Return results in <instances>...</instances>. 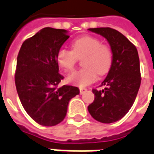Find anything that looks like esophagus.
I'll return each instance as SVG.
<instances>
[{
  "instance_id": "esophagus-1",
  "label": "esophagus",
  "mask_w": 154,
  "mask_h": 154,
  "mask_svg": "<svg viewBox=\"0 0 154 154\" xmlns=\"http://www.w3.org/2000/svg\"><path fill=\"white\" fill-rule=\"evenodd\" d=\"M79 91H80V94H84L86 91H87V89H85V88H80Z\"/></svg>"
}]
</instances>
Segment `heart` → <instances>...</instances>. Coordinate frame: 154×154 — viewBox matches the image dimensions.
Instances as JSON below:
<instances>
[{
	"mask_svg": "<svg viewBox=\"0 0 154 154\" xmlns=\"http://www.w3.org/2000/svg\"><path fill=\"white\" fill-rule=\"evenodd\" d=\"M72 50L62 48L57 51V62L63 70L72 71L78 59H83L84 68L68 77V82L76 85L85 86L97 78V74L104 76L112 64V50L94 36L85 35L72 42Z\"/></svg>",
	"mask_w": 154,
	"mask_h": 154,
	"instance_id": "b5f03b06",
	"label": "heart"
}]
</instances>
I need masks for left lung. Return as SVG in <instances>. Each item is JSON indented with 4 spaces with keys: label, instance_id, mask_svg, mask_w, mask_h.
Listing matches in <instances>:
<instances>
[{
    "label": "left lung",
    "instance_id": "1",
    "mask_svg": "<svg viewBox=\"0 0 154 154\" xmlns=\"http://www.w3.org/2000/svg\"><path fill=\"white\" fill-rule=\"evenodd\" d=\"M101 35L112 50V64L101 85L93 89V103L88 111L97 121L110 124L121 119L135 101L141 82L140 58L136 47L123 34L112 28L89 29Z\"/></svg>",
    "mask_w": 154,
    "mask_h": 154
}]
</instances>
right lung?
I'll use <instances>...</instances> for the list:
<instances>
[{"instance_id": "right-lung-1", "label": "right lung", "mask_w": 154, "mask_h": 154, "mask_svg": "<svg viewBox=\"0 0 154 154\" xmlns=\"http://www.w3.org/2000/svg\"><path fill=\"white\" fill-rule=\"evenodd\" d=\"M65 29L44 28L23 42L17 57L14 82L24 110L33 120L44 126L62 122L69 100L79 94L71 85L59 86L57 54L68 39Z\"/></svg>"}]
</instances>
